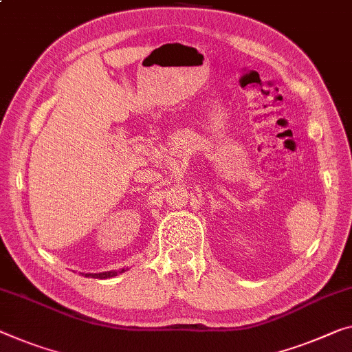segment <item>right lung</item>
Instances as JSON below:
<instances>
[{
  "label": "right lung",
  "instance_id": "add662e5",
  "mask_svg": "<svg viewBox=\"0 0 352 352\" xmlns=\"http://www.w3.org/2000/svg\"><path fill=\"white\" fill-rule=\"evenodd\" d=\"M128 270V267H122V270H117V271H104V272H94V274H91V272H87V274H85V272H81L82 276L85 277H92V278H111V277H116L122 274V272H125Z\"/></svg>",
  "mask_w": 352,
  "mask_h": 352
}]
</instances>
